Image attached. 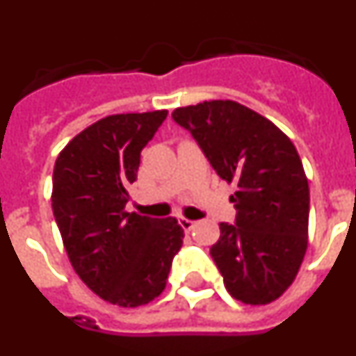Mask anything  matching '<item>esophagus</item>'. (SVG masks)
<instances>
[{
  "label": "esophagus",
  "mask_w": 356,
  "mask_h": 356,
  "mask_svg": "<svg viewBox=\"0 0 356 356\" xmlns=\"http://www.w3.org/2000/svg\"><path fill=\"white\" fill-rule=\"evenodd\" d=\"M180 226L185 229V232H191V229L196 226V221H191V219H187V217H181L180 219Z\"/></svg>",
  "instance_id": "obj_1"
}]
</instances>
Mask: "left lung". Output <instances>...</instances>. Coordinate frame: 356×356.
Listing matches in <instances>:
<instances>
[{"label":"left lung","instance_id":"obj_1","mask_svg":"<svg viewBox=\"0 0 356 356\" xmlns=\"http://www.w3.org/2000/svg\"><path fill=\"white\" fill-rule=\"evenodd\" d=\"M216 172L237 185L235 225L221 222L210 248L226 291L246 305L278 300L300 271L308 246L310 193L294 144L275 122L232 99L172 112Z\"/></svg>","mask_w":356,"mask_h":356}]
</instances>
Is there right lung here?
<instances>
[{"label": "right lung", "instance_id": "right-lung-1", "mask_svg": "<svg viewBox=\"0 0 356 356\" xmlns=\"http://www.w3.org/2000/svg\"><path fill=\"white\" fill-rule=\"evenodd\" d=\"M168 110L115 114L74 137L55 162L51 207L72 269L108 303L140 307L162 294L184 244L175 217L127 212L140 151Z\"/></svg>", "mask_w": 356, "mask_h": 356}]
</instances>
